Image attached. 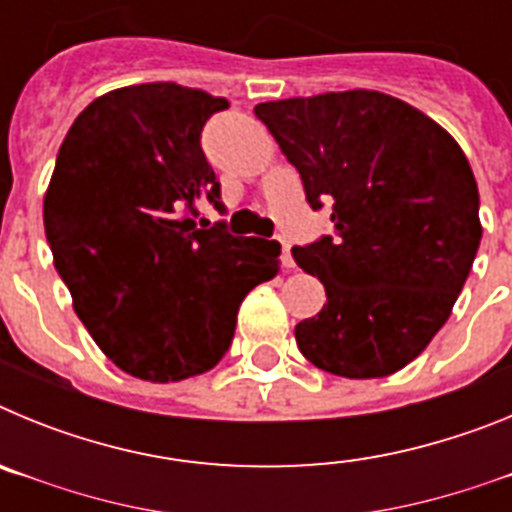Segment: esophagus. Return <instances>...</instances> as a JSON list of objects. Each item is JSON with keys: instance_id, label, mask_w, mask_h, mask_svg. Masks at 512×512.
Listing matches in <instances>:
<instances>
[{"instance_id": "esophagus-1", "label": "esophagus", "mask_w": 512, "mask_h": 512, "mask_svg": "<svg viewBox=\"0 0 512 512\" xmlns=\"http://www.w3.org/2000/svg\"><path fill=\"white\" fill-rule=\"evenodd\" d=\"M277 241H279V246H282V266L284 269H292V266H295V261H292V253H289V241L284 238V235H279Z\"/></svg>"}]
</instances>
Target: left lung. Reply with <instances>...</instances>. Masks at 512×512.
<instances>
[{
	"instance_id": "left-lung-1",
	"label": "left lung",
	"mask_w": 512,
	"mask_h": 512,
	"mask_svg": "<svg viewBox=\"0 0 512 512\" xmlns=\"http://www.w3.org/2000/svg\"><path fill=\"white\" fill-rule=\"evenodd\" d=\"M333 228L292 248L328 302L297 323L302 356L348 379L390 377L449 320L482 223L472 166L449 130L390 94L325 92L253 107Z\"/></svg>"
}]
</instances>
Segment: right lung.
Instances as JSON below:
<instances>
[{"mask_svg": "<svg viewBox=\"0 0 512 512\" xmlns=\"http://www.w3.org/2000/svg\"><path fill=\"white\" fill-rule=\"evenodd\" d=\"M228 99L174 81L94 99L69 128L45 189L53 264L102 354L146 382L207 372L238 307L279 274L282 246L207 228L220 184L200 148Z\"/></svg>", "mask_w": 512, "mask_h": 512, "instance_id": "1", "label": "right lung"}]
</instances>
